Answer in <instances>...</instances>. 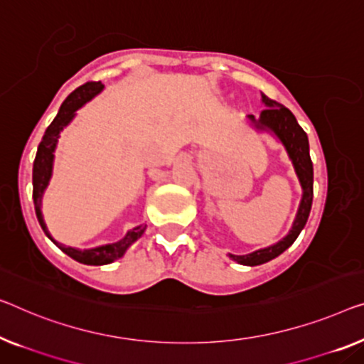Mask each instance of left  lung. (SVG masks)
<instances>
[{"instance_id":"1","label":"left lung","mask_w":364,"mask_h":364,"mask_svg":"<svg viewBox=\"0 0 364 364\" xmlns=\"http://www.w3.org/2000/svg\"><path fill=\"white\" fill-rule=\"evenodd\" d=\"M262 97L263 102L268 107H264L262 114H259L258 121H255V117L250 116L252 122H255V126L258 129L271 130V132L283 142L287 154H289V159L292 160V165H294L297 176H299L304 194L299 210H297L294 225H292L291 232L283 238V240L276 243V245L253 252L250 255H230V258L235 259L237 263L250 264V267L269 262V259L276 258L278 255L283 253L287 247H291L292 243H294L297 235L301 234L304 225H306L309 214H311L314 196V168L311 155H309L307 134L304 132V129L297 124L294 114L287 109V107L273 100H269V97L264 95H262Z\"/></svg>"}]
</instances>
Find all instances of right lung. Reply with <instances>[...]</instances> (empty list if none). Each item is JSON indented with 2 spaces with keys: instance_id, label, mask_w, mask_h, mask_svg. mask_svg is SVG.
<instances>
[{
  "instance_id": "add662e5",
  "label": "right lung",
  "mask_w": 364,
  "mask_h": 364,
  "mask_svg": "<svg viewBox=\"0 0 364 364\" xmlns=\"http://www.w3.org/2000/svg\"><path fill=\"white\" fill-rule=\"evenodd\" d=\"M101 81H88V83L78 86L73 93H70L67 100L63 101V105L60 106V111H58L57 117L53 119L50 126L47 127L46 134L39 144V149H37V155L34 160V168H32V184H34V189H32V198H34V208H36V214L37 219H39V224L42 227V230L46 232V235L50 238V240L55 243V245L60 248L62 252H65L68 257H72L73 259H77L80 263L85 264H107L114 262V259L121 258L124 253H126L127 248L132 245V243L137 240V238L144 234L145 227L147 225H139L127 232V235L119 240L116 243H111V245H102L97 248H91V250H77V248L72 247H65L62 243H58L53 240L48 234L46 222L42 219V213H41V204H42V194L43 189L47 188L48 180H50L52 175V164H53V150H55L58 135H60L62 129L67 126V124L72 121L75 116V111L85 105L86 101H90L95 95L100 93L102 90Z\"/></svg>"
}]
</instances>
